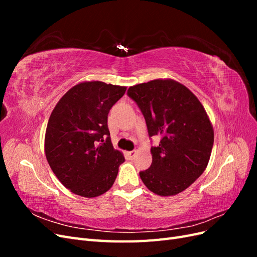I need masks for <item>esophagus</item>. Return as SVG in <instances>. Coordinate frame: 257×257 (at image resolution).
<instances>
[{
  "mask_svg": "<svg viewBox=\"0 0 257 257\" xmlns=\"http://www.w3.org/2000/svg\"><path fill=\"white\" fill-rule=\"evenodd\" d=\"M136 154H137V151H136V150L128 151V152H127V157L132 160V159H134V158L136 157Z\"/></svg>",
  "mask_w": 257,
  "mask_h": 257,
  "instance_id": "1",
  "label": "esophagus"
}]
</instances>
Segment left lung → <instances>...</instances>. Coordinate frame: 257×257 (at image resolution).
<instances>
[{
    "label": "left lung",
    "mask_w": 257,
    "mask_h": 257,
    "mask_svg": "<svg viewBox=\"0 0 257 257\" xmlns=\"http://www.w3.org/2000/svg\"><path fill=\"white\" fill-rule=\"evenodd\" d=\"M127 94L141 108L149 136L162 137L151 148L150 168L139 176L157 195H177L205 172L214 141L211 121L199 99L174 79L139 83Z\"/></svg>",
    "instance_id": "8db88e82"
}]
</instances>
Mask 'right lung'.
I'll return each mask as SVG.
<instances>
[{
    "label": "right lung",
    "mask_w": 257,
    "mask_h": 257,
    "mask_svg": "<svg viewBox=\"0 0 257 257\" xmlns=\"http://www.w3.org/2000/svg\"><path fill=\"white\" fill-rule=\"evenodd\" d=\"M126 87L103 81L77 83L52 110L45 134V154L59 181L87 198L109 190L125 161L113 149L107 125L110 108Z\"/></svg>",
    "instance_id": "obj_1"
}]
</instances>
